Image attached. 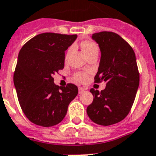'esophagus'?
Here are the masks:
<instances>
[{"label": "esophagus", "mask_w": 156, "mask_h": 156, "mask_svg": "<svg viewBox=\"0 0 156 156\" xmlns=\"http://www.w3.org/2000/svg\"><path fill=\"white\" fill-rule=\"evenodd\" d=\"M85 90H86V89L83 88V87H78V93L79 94H82V92H84Z\"/></svg>", "instance_id": "34e87169"}]
</instances>
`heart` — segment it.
<instances>
[{
  "mask_svg": "<svg viewBox=\"0 0 156 156\" xmlns=\"http://www.w3.org/2000/svg\"><path fill=\"white\" fill-rule=\"evenodd\" d=\"M82 47L83 51L85 52V54H87V56H88L89 54H90L93 52H98V45H97V43H95L93 41H90L89 40V41H86L84 42H82ZM72 49H73V46H70L68 49V50H67V55L71 52ZM87 76H88V74L86 73V72H78V73L74 74L73 77H74V79L76 82H83L87 79Z\"/></svg>",
  "mask_w": 156,
  "mask_h": 156,
  "instance_id": "obj_1",
  "label": "heart"
}]
</instances>
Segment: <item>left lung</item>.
I'll return each instance as SVG.
<instances>
[{
  "label": "left lung",
  "mask_w": 156,
  "mask_h": 156,
  "mask_svg": "<svg viewBox=\"0 0 156 156\" xmlns=\"http://www.w3.org/2000/svg\"><path fill=\"white\" fill-rule=\"evenodd\" d=\"M92 38L101 50L94 82H106L99 92L91 88L94 100L87 109L94 122L110 126L123 120L131 111L140 85L135 52L122 37L113 32L95 33Z\"/></svg>",
  "instance_id": "1"
}]
</instances>
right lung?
Instances as JSON below:
<instances>
[{
	"label": "right lung",
	"instance_id": "1",
	"mask_svg": "<svg viewBox=\"0 0 156 156\" xmlns=\"http://www.w3.org/2000/svg\"><path fill=\"white\" fill-rule=\"evenodd\" d=\"M76 38L77 34L44 33L19 52L13 82L21 110L33 123L49 127L61 122L78 94L75 85L59 87L53 78L64 68L65 51Z\"/></svg>",
	"mask_w": 156,
	"mask_h": 156
}]
</instances>
